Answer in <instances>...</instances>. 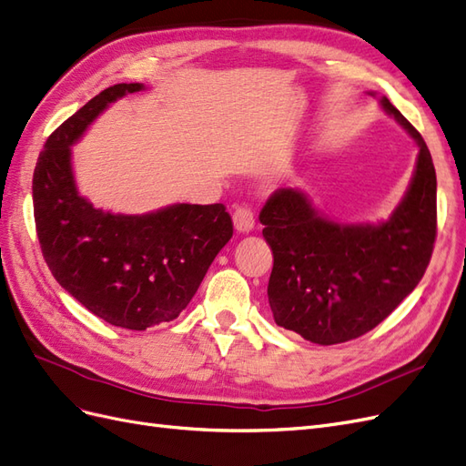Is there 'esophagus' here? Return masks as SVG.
<instances>
[{"instance_id": "1", "label": "esophagus", "mask_w": 466, "mask_h": 466, "mask_svg": "<svg viewBox=\"0 0 466 466\" xmlns=\"http://www.w3.org/2000/svg\"><path fill=\"white\" fill-rule=\"evenodd\" d=\"M233 225L238 233H250L255 229V216L248 208H237L233 211Z\"/></svg>"}]
</instances>
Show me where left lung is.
Listing matches in <instances>:
<instances>
[{
	"mask_svg": "<svg viewBox=\"0 0 466 466\" xmlns=\"http://www.w3.org/2000/svg\"><path fill=\"white\" fill-rule=\"evenodd\" d=\"M379 103L418 146L410 185L387 221H332L299 188L276 190L260 211L274 255L268 281L274 320L313 344H340L375 329L414 291L433 252L437 180L430 149L387 96Z\"/></svg>",
	"mask_w": 466,
	"mask_h": 466,
	"instance_id": "left-lung-1",
	"label": "left lung"
}]
</instances>
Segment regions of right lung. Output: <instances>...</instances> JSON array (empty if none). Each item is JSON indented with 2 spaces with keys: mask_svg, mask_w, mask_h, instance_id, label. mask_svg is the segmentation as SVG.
I'll return each mask as SVG.
<instances>
[{
  "mask_svg": "<svg viewBox=\"0 0 466 466\" xmlns=\"http://www.w3.org/2000/svg\"><path fill=\"white\" fill-rule=\"evenodd\" d=\"M144 89L118 83L93 96L50 134L33 175L36 233L52 276L93 315L130 330L177 319L233 237L223 204L126 216L79 194L72 146L110 103Z\"/></svg>",
  "mask_w": 466,
  "mask_h": 466,
  "instance_id": "add662e5",
  "label": "right lung"
}]
</instances>
